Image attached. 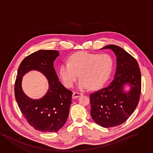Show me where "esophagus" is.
<instances>
[{
    "label": "esophagus",
    "mask_w": 153,
    "mask_h": 153,
    "mask_svg": "<svg viewBox=\"0 0 153 153\" xmlns=\"http://www.w3.org/2000/svg\"><path fill=\"white\" fill-rule=\"evenodd\" d=\"M82 94H81V93H78V92H76V91H75V92L73 93V95H72V98L74 99H75V98H79L81 96H82Z\"/></svg>",
    "instance_id": "obj_1"
}]
</instances>
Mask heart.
Segmentation results:
<instances>
[{"label": "heart", "mask_w": 153, "mask_h": 153, "mask_svg": "<svg viewBox=\"0 0 153 153\" xmlns=\"http://www.w3.org/2000/svg\"><path fill=\"white\" fill-rule=\"evenodd\" d=\"M112 68L113 60L107 54L78 52L71 56L69 63L61 66L59 75L67 87L73 86L79 74V89H96L107 80Z\"/></svg>", "instance_id": "b5f03b06"}]
</instances>
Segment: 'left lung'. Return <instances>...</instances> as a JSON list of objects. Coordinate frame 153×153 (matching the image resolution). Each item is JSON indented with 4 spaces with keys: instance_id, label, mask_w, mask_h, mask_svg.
<instances>
[{
    "instance_id": "obj_1",
    "label": "left lung",
    "mask_w": 153,
    "mask_h": 153,
    "mask_svg": "<svg viewBox=\"0 0 153 153\" xmlns=\"http://www.w3.org/2000/svg\"><path fill=\"white\" fill-rule=\"evenodd\" d=\"M102 49H111L117 56L114 79L108 86L90 95V114L96 123L110 128L123 124L137 107L141 92V74L136 59L120 47L109 45ZM131 85L128 93L122 90Z\"/></svg>"
}]
</instances>
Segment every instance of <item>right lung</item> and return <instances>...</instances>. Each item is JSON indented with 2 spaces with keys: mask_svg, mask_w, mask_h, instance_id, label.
Segmentation results:
<instances>
[{
  "mask_svg": "<svg viewBox=\"0 0 153 153\" xmlns=\"http://www.w3.org/2000/svg\"><path fill=\"white\" fill-rule=\"evenodd\" d=\"M58 55L53 50H40L29 55L20 63L15 81V97L20 111L30 126L45 133L56 132L65 125L72 103V91L58 81L53 68ZM30 70L41 71L48 79L49 90L40 100L29 99L21 89L22 76Z\"/></svg>",
  "mask_w": 153,
  "mask_h": 153,
  "instance_id": "obj_1",
  "label": "right lung"
}]
</instances>
